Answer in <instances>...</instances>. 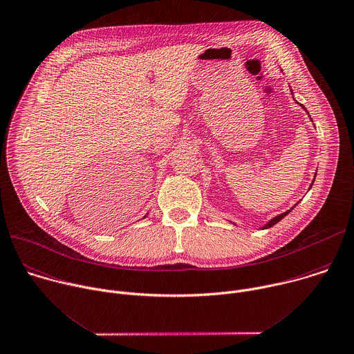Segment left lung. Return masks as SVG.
Listing matches in <instances>:
<instances>
[{
  "label": "left lung",
  "instance_id": "8db88e82",
  "mask_svg": "<svg viewBox=\"0 0 354 354\" xmlns=\"http://www.w3.org/2000/svg\"><path fill=\"white\" fill-rule=\"evenodd\" d=\"M290 91H292V90H290ZM292 94H293V93H292ZM296 102H297V101H296ZM297 104H299V102H297ZM300 105H301V104H300ZM301 106H303V105H301ZM303 109H304V111H306V112H307V113H308V111H307V109H306V108H304V106H303ZM308 116H310V115H308ZM315 175H317V172H315ZM314 179H315V178H314ZM313 183H314V180H313ZM313 183H311V185H310V189H311V186H313ZM310 189H308V190H310ZM295 205H297V204H295ZM295 205H293V207H292V208H289V209H288V211H285V212H282V214H279V215H277V216H274V218H272V219H270V221H268V222H266V223H264V225H263V226H260V227H261V229H268V227H271V226H274V225H275V223H278V222H279V221H281V219H283V218H285V216H286V215H288V214H289V212H290V211H292V209H293V208H295ZM234 225H236V223H234Z\"/></svg>",
  "mask_w": 354,
  "mask_h": 354
}]
</instances>
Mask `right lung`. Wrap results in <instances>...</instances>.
Segmentation results:
<instances>
[{"label": "right lung", "mask_w": 354, "mask_h": 354, "mask_svg": "<svg viewBox=\"0 0 354 354\" xmlns=\"http://www.w3.org/2000/svg\"><path fill=\"white\" fill-rule=\"evenodd\" d=\"M147 215H149V212H147V214H146V215H145V216H143V219H145V218H146V216H147Z\"/></svg>", "instance_id": "add662e5"}]
</instances>
